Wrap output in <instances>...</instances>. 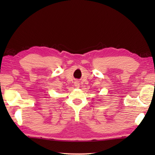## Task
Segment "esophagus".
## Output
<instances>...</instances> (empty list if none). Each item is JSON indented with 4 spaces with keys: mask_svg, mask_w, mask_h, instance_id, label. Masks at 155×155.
<instances>
[{
    "mask_svg": "<svg viewBox=\"0 0 155 155\" xmlns=\"http://www.w3.org/2000/svg\"><path fill=\"white\" fill-rule=\"evenodd\" d=\"M74 86H75V87H77V88H79L80 84H79V83H78V82H75V83H74Z\"/></svg>",
    "mask_w": 155,
    "mask_h": 155,
    "instance_id": "esophagus-1",
    "label": "esophagus"
}]
</instances>
